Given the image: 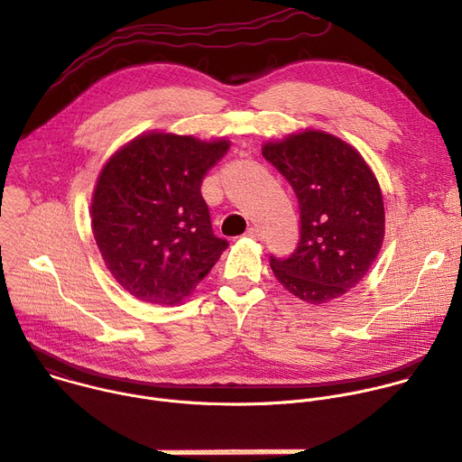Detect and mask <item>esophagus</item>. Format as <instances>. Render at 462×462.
Returning <instances> with one entry per match:
<instances>
[{"label": "esophagus", "mask_w": 462, "mask_h": 462, "mask_svg": "<svg viewBox=\"0 0 462 462\" xmlns=\"http://www.w3.org/2000/svg\"><path fill=\"white\" fill-rule=\"evenodd\" d=\"M245 236H250V238H254V240H261L263 233H261L257 227H250V229L245 231Z\"/></svg>", "instance_id": "obj_1"}]
</instances>
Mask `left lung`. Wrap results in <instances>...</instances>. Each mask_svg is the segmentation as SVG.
Returning <instances> with one entry per match:
<instances>
[{
    "instance_id": "8db88e82",
    "label": "left lung",
    "mask_w": 462,
    "mask_h": 462,
    "mask_svg": "<svg viewBox=\"0 0 462 462\" xmlns=\"http://www.w3.org/2000/svg\"><path fill=\"white\" fill-rule=\"evenodd\" d=\"M263 157L296 192L300 242L289 259L270 257L277 281L309 305H324L359 285L384 238L379 183L342 138L305 129L266 142Z\"/></svg>"
}]
</instances>
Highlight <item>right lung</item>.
<instances>
[{
  "mask_svg": "<svg viewBox=\"0 0 462 462\" xmlns=\"http://www.w3.org/2000/svg\"><path fill=\"white\" fill-rule=\"evenodd\" d=\"M229 144L152 131L127 142L101 168L92 233L105 266L136 300L181 303L227 247L212 235L199 189Z\"/></svg>",
  "mask_w": 462,
  "mask_h": 462,
  "instance_id": "1",
  "label": "right lung"
}]
</instances>
